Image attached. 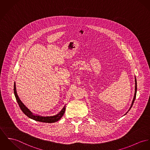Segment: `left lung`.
Returning <instances> with one entry per match:
<instances>
[{"label": "left lung", "mask_w": 150, "mask_h": 150, "mask_svg": "<svg viewBox=\"0 0 150 150\" xmlns=\"http://www.w3.org/2000/svg\"><path fill=\"white\" fill-rule=\"evenodd\" d=\"M135 93H134V98H133L132 102V103H131V106H130L129 110H128V111H127V112H126L124 115H125L127 114V112L129 111V110L131 108V107H132V105H133V104H134V101H135V98H136V95H137V79H136L135 76Z\"/></svg>", "instance_id": "left-lung-1"}]
</instances>
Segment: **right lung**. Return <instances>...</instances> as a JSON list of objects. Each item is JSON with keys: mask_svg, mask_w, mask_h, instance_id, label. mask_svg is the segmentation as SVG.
<instances>
[{"mask_svg": "<svg viewBox=\"0 0 150 150\" xmlns=\"http://www.w3.org/2000/svg\"><path fill=\"white\" fill-rule=\"evenodd\" d=\"M13 92H14V95L15 96L16 98V101L18 102V103L19 104L21 110L22 111L23 113L28 116L29 118L33 119L36 121L38 122H43V123H54L56 122H58V120H59L61 117L64 115V112H65V110H66V105H64V106L63 107V108L62 109V110L55 115L53 116H44L39 115L37 114H35L34 113H33L24 104L22 103V102L21 100V99H19L17 92H16V83L15 81L14 82V88H13Z\"/></svg>", "mask_w": 150, "mask_h": 150, "instance_id": "right-lung-1", "label": "right lung"}]
</instances>
